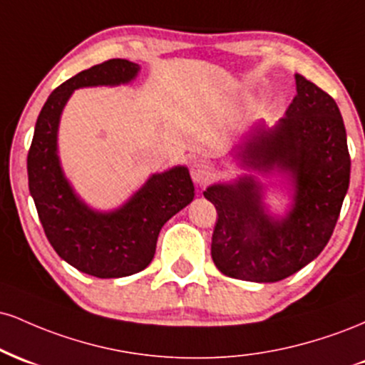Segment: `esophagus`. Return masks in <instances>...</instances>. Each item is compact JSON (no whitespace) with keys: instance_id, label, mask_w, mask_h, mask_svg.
Returning a JSON list of instances; mask_svg holds the SVG:
<instances>
[{"instance_id":"esophagus-1","label":"esophagus","mask_w":365,"mask_h":365,"mask_svg":"<svg viewBox=\"0 0 365 365\" xmlns=\"http://www.w3.org/2000/svg\"><path fill=\"white\" fill-rule=\"evenodd\" d=\"M190 175L197 185H204L212 177V166L209 165L206 159H197V161H194V165H192Z\"/></svg>"}]
</instances>
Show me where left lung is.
Masks as SVG:
<instances>
[{
	"label": "left lung",
	"instance_id": "1",
	"mask_svg": "<svg viewBox=\"0 0 365 365\" xmlns=\"http://www.w3.org/2000/svg\"><path fill=\"white\" fill-rule=\"evenodd\" d=\"M297 96L273 130L255 128L238 158L262 173L282 171L295 187L288 215L274 220L252 177L216 183L204 192L217 220L211 255L230 278L274 283L322 252L340 216L350 183L346 132L336 103L316 83L295 75Z\"/></svg>",
	"mask_w": 365,
	"mask_h": 365
}]
</instances>
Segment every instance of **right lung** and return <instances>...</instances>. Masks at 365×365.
Here are the masks:
<instances>
[{
	"mask_svg": "<svg viewBox=\"0 0 365 365\" xmlns=\"http://www.w3.org/2000/svg\"><path fill=\"white\" fill-rule=\"evenodd\" d=\"M139 70L137 63L115 58L63 82L37 116L29 149V190L49 244L61 259L96 278H123L145 269L163 225L194 199V183L185 166L153 175L127 204L111 212L83 204L63 175L58 123L72 92L78 87L127 83Z\"/></svg>",
	"mask_w": 365,
	"mask_h": 365,
	"instance_id": "right-lung-1",
	"label": "right lung"
}]
</instances>
